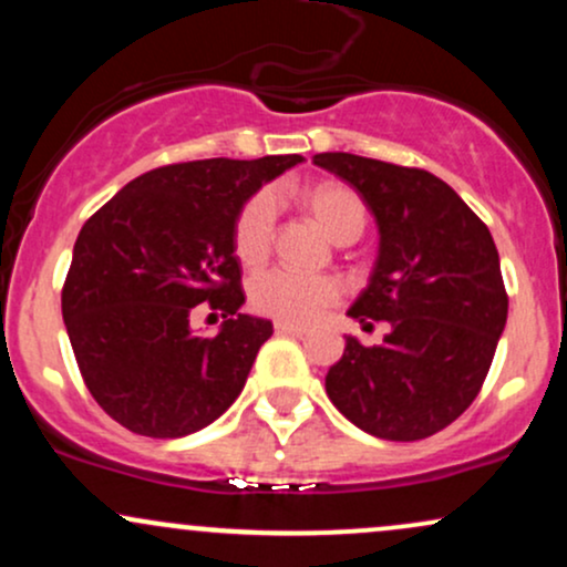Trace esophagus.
Returning <instances> with one entry per match:
<instances>
[{
    "mask_svg": "<svg viewBox=\"0 0 567 567\" xmlns=\"http://www.w3.org/2000/svg\"><path fill=\"white\" fill-rule=\"evenodd\" d=\"M277 333H285V336H306L309 330L301 328V324H290V322H277L275 324Z\"/></svg>",
    "mask_w": 567,
    "mask_h": 567,
    "instance_id": "1",
    "label": "esophagus"
}]
</instances>
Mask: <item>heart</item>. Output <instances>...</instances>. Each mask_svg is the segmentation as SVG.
I'll list each match as a JSON object with an SVG mask.
<instances>
[{
    "label": "heart",
    "instance_id": "heart-1",
    "mask_svg": "<svg viewBox=\"0 0 567 567\" xmlns=\"http://www.w3.org/2000/svg\"><path fill=\"white\" fill-rule=\"evenodd\" d=\"M306 207L330 239L347 245L365 229V205L347 184H320L306 194ZM277 197L271 192L256 194L239 213L234 226V250L247 266L261 264L275 243ZM341 298V285L333 277L298 275L290 269H271L252 279L250 301L264 315L282 322H315L328 306Z\"/></svg>",
    "mask_w": 567,
    "mask_h": 567
}]
</instances>
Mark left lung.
Here are the masks:
<instances>
[{
  "label": "left lung",
  "instance_id": "8db88e82",
  "mask_svg": "<svg viewBox=\"0 0 567 567\" xmlns=\"http://www.w3.org/2000/svg\"><path fill=\"white\" fill-rule=\"evenodd\" d=\"M315 165L357 188L379 226L368 288L347 315L373 328L381 347L347 336L324 375L330 402L362 432L413 442L453 424L480 394L509 298L487 226L437 175L347 152Z\"/></svg>",
  "mask_w": 567,
  "mask_h": 567
}]
</instances>
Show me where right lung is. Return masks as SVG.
<instances>
[{"mask_svg": "<svg viewBox=\"0 0 567 567\" xmlns=\"http://www.w3.org/2000/svg\"><path fill=\"white\" fill-rule=\"evenodd\" d=\"M303 157L197 159L143 173L76 237L63 322L90 394L143 437H186L243 392L269 320L239 311L234 226L245 202ZM225 324L194 334L193 306Z\"/></svg>", "mask_w": 567, "mask_h": 567, "instance_id": "right-lung-1", "label": "right lung"}]
</instances>
